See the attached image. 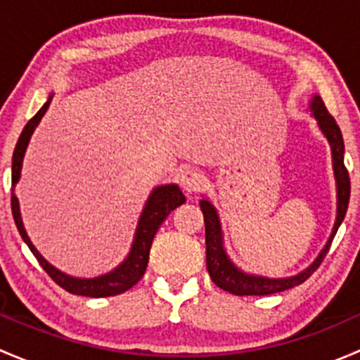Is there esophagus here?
Segmentation results:
<instances>
[{
	"label": "esophagus",
	"mask_w": 360,
	"mask_h": 360,
	"mask_svg": "<svg viewBox=\"0 0 360 360\" xmlns=\"http://www.w3.org/2000/svg\"><path fill=\"white\" fill-rule=\"evenodd\" d=\"M179 184L188 195L195 193V191H198L203 186V176L197 170H184L179 177Z\"/></svg>",
	"instance_id": "esophagus-1"
}]
</instances>
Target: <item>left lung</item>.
<instances>
[{"instance_id":"8db88e82","label":"left lung","mask_w":360,"mask_h":360,"mask_svg":"<svg viewBox=\"0 0 360 360\" xmlns=\"http://www.w3.org/2000/svg\"><path fill=\"white\" fill-rule=\"evenodd\" d=\"M310 111L314 118L317 120V125L321 132L328 139L331 146L333 157V170H335L336 179V223L333 228V233L329 237L328 244L321 250L317 259L303 270L301 274L292 275L288 278H268L261 275H250L242 271L240 268L235 266L228 257L226 250L223 245V230H221V221L217 216V210L209 200H200V209L203 212V223H205V252H207V270H209L210 278L217 288L228 291L237 296H268V294L282 292L285 289H291L294 285H300L321 266L328 254L331 242L335 238L341 221L345 219V214L348 209V200H350V176L345 167V143L341 130L338 127L336 120L326 110L324 101L319 96H314L310 101Z\"/></svg>"}]
</instances>
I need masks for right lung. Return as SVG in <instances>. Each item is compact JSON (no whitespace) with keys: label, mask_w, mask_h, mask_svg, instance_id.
<instances>
[{"label":"right lung","mask_w":360,"mask_h":360,"mask_svg":"<svg viewBox=\"0 0 360 360\" xmlns=\"http://www.w3.org/2000/svg\"><path fill=\"white\" fill-rule=\"evenodd\" d=\"M53 94H50L49 101L41 106V110L36 112L31 120L27 122V125L24 127L22 134H20L19 141H17V146L13 150V158H12V214L13 221L17 224V230H19L22 240L27 244V248L31 249V252L34 254V257L38 259V263L41 264L43 270L50 275L56 284H59L60 288L66 289L68 292L78 294V296H89V297H104V296H116V294H122L129 291L130 288L137 284L141 281V277L144 275L148 266V259H150V249L153 244V238L157 235L160 224L165 221V217L172 212L176 207L183 205L186 202V197L183 195V191L179 190L177 184H165V186H158L151 191L150 198H148L146 205H144L143 214L139 217V223H137L136 237H134L132 249H130L129 256L123 259L122 264L115 268L106 275H101V277L94 278H76L71 275L63 274L60 270H57L56 266L49 263L41 254L36 250L32 242L29 240L27 233L24 230L22 217H20V209H19V200H17L15 193H13V188H15L17 181L20 179V169H22V160L24 153L27 150L29 139H31L32 132L38 127L39 120L43 118L46 110H49L50 103H52Z\"/></svg>","instance_id":"right-lung-1"}]
</instances>
